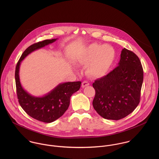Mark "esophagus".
I'll list each match as a JSON object with an SVG mask.
<instances>
[{"mask_svg": "<svg viewBox=\"0 0 159 159\" xmlns=\"http://www.w3.org/2000/svg\"><path fill=\"white\" fill-rule=\"evenodd\" d=\"M89 85V83H88L87 81H84L82 83V88H85Z\"/></svg>", "mask_w": 159, "mask_h": 159, "instance_id": "34e87169", "label": "esophagus"}]
</instances>
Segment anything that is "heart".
<instances>
[{
    "label": "heart",
    "instance_id": "b5f03b06",
    "mask_svg": "<svg viewBox=\"0 0 159 159\" xmlns=\"http://www.w3.org/2000/svg\"><path fill=\"white\" fill-rule=\"evenodd\" d=\"M115 51L111 46L92 43L78 56V61L83 64L89 63V73L93 76L105 75L113 63Z\"/></svg>",
    "mask_w": 159,
    "mask_h": 159
}]
</instances>
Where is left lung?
Wrapping results in <instances>:
<instances>
[{"mask_svg":"<svg viewBox=\"0 0 159 159\" xmlns=\"http://www.w3.org/2000/svg\"><path fill=\"white\" fill-rule=\"evenodd\" d=\"M143 70L136 54L124 48L118 66L95 81L92 105L100 116L119 120L132 113L140 102Z\"/></svg>","mask_w":159,"mask_h":159,"instance_id":"8db88e82","label":"left lung"}]
</instances>
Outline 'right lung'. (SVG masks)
Listing matches in <instances>:
<instances>
[{
  "label": "right lung",
  "mask_w": 159,
  "mask_h": 159,
  "mask_svg": "<svg viewBox=\"0 0 159 159\" xmlns=\"http://www.w3.org/2000/svg\"><path fill=\"white\" fill-rule=\"evenodd\" d=\"M56 39L45 40L29 46L18 61L15 70V82L18 102L24 111L30 117L46 123L52 122L61 117L68 109L70 97L78 91L81 82L59 84L53 90L41 97L32 96L22 87L19 76L21 62L30 53L54 42Z\"/></svg>",
  "instance_id": "obj_1"
}]
</instances>
